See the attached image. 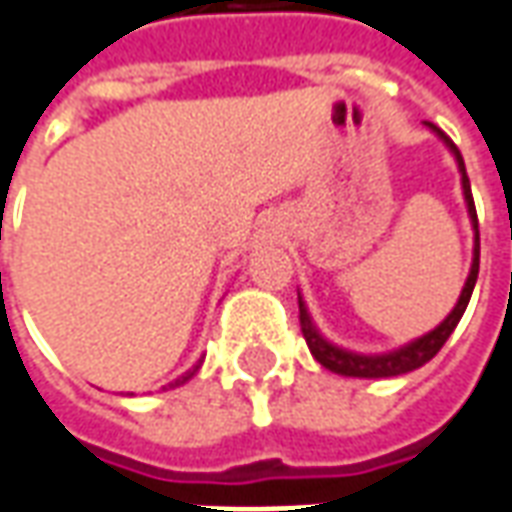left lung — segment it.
I'll list each match as a JSON object with an SVG mask.
<instances>
[{
    "instance_id": "obj_1",
    "label": "left lung",
    "mask_w": 512,
    "mask_h": 512,
    "mask_svg": "<svg viewBox=\"0 0 512 512\" xmlns=\"http://www.w3.org/2000/svg\"><path fill=\"white\" fill-rule=\"evenodd\" d=\"M431 128H434L440 137L446 139L448 148L454 151V156H457V162H460V170H462V190H465L468 212H471V221H474V229H476L474 266H471V274H468V283H465V288H462L457 308L446 316V322H440V328H434L431 333H426L423 339L406 344V347L395 350V353H387V356H356V353H347V350H339V347L328 344L322 336H319V333H316L314 322H311V316H308V311H305V305H302L300 300V328H302V336H305V342H308V350L314 353V358L322 364V367H328V370H333V373L353 375V378H392V375L412 373V370H417V367H423L426 361H431V358L440 353V347H443L448 336L454 333L457 322H460L462 314H465V308H468L471 294H474L476 274H479V221H476L471 182H468L465 162H462V154L457 151V145H454V142H451V139H448L437 125H431Z\"/></svg>"
}]
</instances>
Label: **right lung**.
I'll list each match as a JSON object with an SVG mask.
<instances>
[{
	"instance_id": "right-lung-1",
	"label": "right lung",
	"mask_w": 512,
	"mask_h": 512,
	"mask_svg": "<svg viewBox=\"0 0 512 512\" xmlns=\"http://www.w3.org/2000/svg\"><path fill=\"white\" fill-rule=\"evenodd\" d=\"M196 370H198V364H196V367H193V370H187V373H184L182 378H176V381H173V384H170V387H179V384H184V381H190V378H193V375H196Z\"/></svg>"
}]
</instances>
